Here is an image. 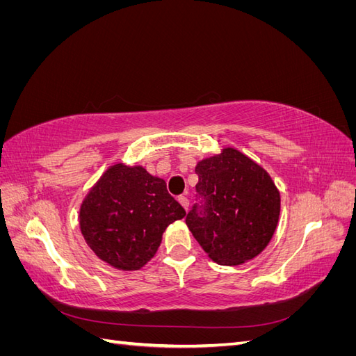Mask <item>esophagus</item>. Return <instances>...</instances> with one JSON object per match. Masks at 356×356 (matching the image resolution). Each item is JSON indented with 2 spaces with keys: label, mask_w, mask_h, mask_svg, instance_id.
<instances>
[{
  "label": "esophagus",
  "mask_w": 356,
  "mask_h": 356,
  "mask_svg": "<svg viewBox=\"0 0 356 356\" xmlns=\"http://www.w3.org/2000/svg\"><path fill=\"white\" fill-rule=\"evenodd\" d=\"M178 202L182 204V208H184L186 211H188V207H190V200H188V197H187V196H184V195L179 196V197H178Z\"/></svg>",
  "instance_id": "34e87169"
}]
</instances>
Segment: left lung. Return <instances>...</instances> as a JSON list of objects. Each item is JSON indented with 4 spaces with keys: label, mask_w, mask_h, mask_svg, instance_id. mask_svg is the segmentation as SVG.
<instances>
[{
    "label": "left lung",
    "mask_w": 356,
    "mask_h": 356,
    "mask_svg": "<svg viewBox=\"0 0 356 356\" xmlns=\"http://www.w3.org/2000/svg\"><path fill=\"white\" fill-rule=\"evenodd\" d=\"M197 203L186 222L213 261L238 266L260 254L276 230L281 196L270 175L234 148L196 166Z\"/></svg>",
    "instance_id": "left-lung-1"
}]
</instances>
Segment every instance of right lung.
<instances>
[{"instance_id":"right-lung-1","label":"right lung","mask_w":356,"mask_h":356,"mask_svg":"<svg viewBox=\"0 0 356 356\" xmlns=\"http://www.w3.org/2000/svg\"><path fill=\"white\" fill-rule=\"evenodd\" d=\"M186 211L165 179L143 166H111L80 208V229L101 260L120 270H139L157 252L169 224Z\"/></svg>"}]
</instances>
